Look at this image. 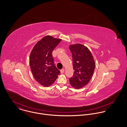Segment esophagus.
Segmentation results:
<instances>
[{
	"label": "esophagus",
	"mask_w": 127,
	"mask_h": 127,
	"mask_svg": "<svg viewBox=\"0 0 127 127\" xmlns=\"http://www.w3.org/2000/svg\"><path fill=\"white\" fill-rule=\"evenodd\" d=\"M60 71H61V73H63L64 72V68L62 69Z\"/></svg>",
	"instance_id": "1"
}]
</instances>
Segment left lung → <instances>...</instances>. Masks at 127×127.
Here are the masks:
<instances>
[{
  "label": "left lung",
  "instance_id": "8db88e82",
  "mask_svg": "<svg viewBox=\"0 0 127 127\" xmlns=\"http://www.w3.org/2000/svg\"><path fill=\"white\" fill-rule=\"evenodd\" d=\"M69 49L72 53L74 70L69 82L73 88L79 89L90 82L95 67V61L88 48L83 44L70 45Z\"/></svg>",
  "mask_w": 127,
  "mask_h": 127
}]
</instances>
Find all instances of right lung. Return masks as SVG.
<instances>
[{
	"label": "right lung",
	"mask_w": 127,
	"mask_h": 127,
	"mask_svg": "<svg viewBox=\"0 0 127 127\" xmlns=\"http://www.w3.org/2000/svg\"><path fill=\"white\" fill-rule=\"evenodd\" d=\"M61 40L51 36H45L36 43L31 52V71L36 81L43 87L52 85L60 74L55 65L52 53Z\"/></svg>",
	"instance_id": "obj_1"
}]
</instances>
